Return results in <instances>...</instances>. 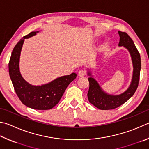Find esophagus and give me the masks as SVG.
I'll use <instances>...</instances> for the list:
<instances>
[{"instance_id": "34e87169", "label": "esophagus", "mask_w": 149, "mask_h": 149, "mask_svg": "<svg viewBox=\"0 0 149 149\" xmlns=\"http://www.w3.org/2000/svg\"><path fill=\"white\" fill-rule=\"evenodd\" d=\"M85 74H86V71H85V70H84V69L80 70H79V72H78V75L80 77H83Z\"/></svg>"}]
</instances>
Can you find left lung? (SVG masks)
Masks as SVG:
<instances>
[{"mask_svg":"<svg viewBox=\"0 0 149 149\" xmlns=\"http://www.w3.org/2000/svg\"><path fill=\"white\" fill-rule=\"evenodd\" d=\"M118 34L120 36L118 45L124 46L130 53L134 67L132 79L130 85L125 92L119 95H111L105 93L98 82L93 77V75H91V72H88V75L91 76L88 78L89 81V89L87 94L88 101L94 106L102 110L115 109L128 101L137 90L139 81L141 70L140 54L133 40L128 34L121 31H118Z\"/></svg>","mask_w":149,"mask_h":149,"instance_id":"1","label":"left lung"}]
</instances>
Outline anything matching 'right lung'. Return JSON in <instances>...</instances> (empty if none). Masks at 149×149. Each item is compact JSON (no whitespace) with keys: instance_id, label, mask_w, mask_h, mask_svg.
Segmentation results:
<instances>
[{"instance_id":"1","label":"right lung","mask_w":149,"mask_h":149,"mask_svg":"<svg viewBox=\"0 0 149 149\" xmlns=\"http://www.w3.org/2000/svg\"><path fill=\"white\" fill-rule=\"evenodd\" d=\"M37 32L38 31L31 32L15 45L8 64L9 74L15 93L24 105L34 109L47 110L58 104L67 86L76 78L77 74L72 73L41 86L32 85L23 79L19 67L21 49L25 39L34 36Z\"/></svg>"}]
</instances>
